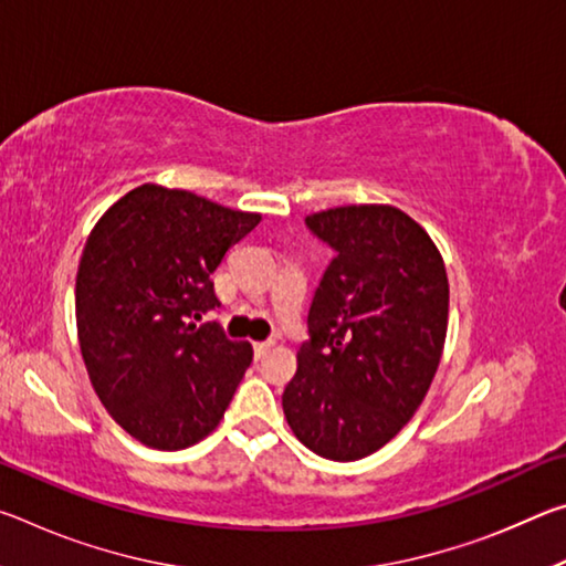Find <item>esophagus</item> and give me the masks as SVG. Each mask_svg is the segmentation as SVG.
<instances>
[{
    "instance_id": "1",
    "label": "esophagus",
    "mask_w": 566,
    "mask_h": 566,
    "mask_svg": "<svg viewBox=\"0 0 566 566\" xmlns=\"http://www.w3.org/2000/svg\"><path fill=\"white\" fill-rule=\"evenodd\" d=\"M272 347H274V342H272V339H266V342H256V344H254V357H256V359H262L264 354L270 352Z\"/></svg>"
}]
</instances>
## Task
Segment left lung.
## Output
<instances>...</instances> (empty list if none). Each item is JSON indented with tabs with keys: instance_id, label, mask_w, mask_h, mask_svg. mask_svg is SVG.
<instances>
[{
	"instance_id": "obj_1",
	"label": "left lung",
	"mask_w": 566,
	"mask_h": 566,
	"mask_svg": "<svg viewBox=\"0 0 566 566\" xmlns=\"http://www.w3.org/2000/svg\"><path fill=\"white\" fill-rule=\"evenodd\" d=\"M337 256L310 306V342L282 395L294 437L354 462L399 434L439 367L447 337L444 260L415 219L389 205L306 217Z\"/></svg>"
}]
</instances>
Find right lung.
<instances>
[{"mask_svg":"<svg viewBox=\"0 0 566 566\" xmlns=\"http://www.w3.org/2000/svg\"><path fill=\"white\" fill-rule=\"evenodd\" d=\"M187 189L142 185L87 237L76 272V337L104 409L161 452L214 432L252 364V344L217 322L212 272L260 224Z\"/></svg>","mask_w":566,"mask_h":566,"instance_id":"1","label":"right lung"}]
</instances>
